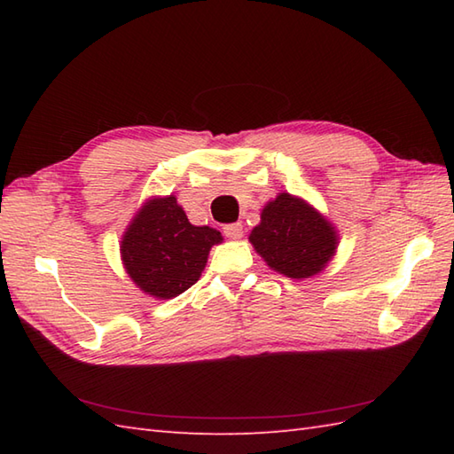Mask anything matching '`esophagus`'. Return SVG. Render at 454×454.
Wrapping results in <instances>:
<instances>
[{"label":"esophagus","mask_w":454,"mask_h":454,"mask_svg":"<svg viewBox=\"0 0 454 454\" xmlns=\"http://www.w3.org/2000/svg\"><path fill=\"white\" fill-rule=\"evenodd\" d=\"M224 234L228 238H232V239H239V238L244 236V226L239 224V222H234V224H226L224 226Z\"/></svg>","instance_id":"esophagus-1"}]
</instances>
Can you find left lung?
<instances>
[{
  "instance_id": "left-lung-1",
  "label": "left lung",
  "mask_w": 454,
  "mask_h": 454,
  "mask_svg": "<svg viewBox=\"0 0 454 454\" xmlns=\"http://www.w3.org/2000/svg\"><path fill=\"white\" fill-rule=\"evenodd\" d=\"M249 242L265 263L291 278L317 275L333 257L337 232L306 200L281 192L262 210Z\"/></svg>"
}]
</instances>
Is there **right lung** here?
I'll list each match as a JSON object with an SVG mask.
<instances>
[{"instance_id": "1", "label": "right lung", "mask_w": 454, "mask_h": 454, "mask_svg": "<svg viewBox=\"0 0 454 454\" xmlns=\"http://www.w3.org/2000/svg\"><path fill=\"white\" fill-rule=\"evenodd\" d=\"M220 242L218 230L192 226L169 195L144 202L122 236L121 257L140 291L168 301L199 281L210 247Z\"/></svg>"}]
</instances>
